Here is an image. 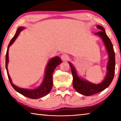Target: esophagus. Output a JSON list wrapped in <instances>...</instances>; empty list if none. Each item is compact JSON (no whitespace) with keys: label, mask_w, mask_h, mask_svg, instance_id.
Masks as SVG:
<instances>
[{"label":"esophagus","mask_w":121,"mask_h":121,"mask_svg":"<svg viewBox=\"0 0 121 121\" xmlns=\"http://www.w3.org/2000/svg\"><path fill=\"white\" fill-rule=\"evenodd\" d=\"M61 59H62V61H66L69 59V56L67 54H63L61 56Z\"/></svg>","instance_id":"34e87169"}]
</instances>
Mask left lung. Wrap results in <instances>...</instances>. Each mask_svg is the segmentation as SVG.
Here are the masks:
<instances>
[{
	"mask_svg": "<svg viewBox=\"0 0 121 121\" xmlns=\"http://www.w3.org/2000/svg\"><path fill=\"white\" fill-rule=\"evenodd\" d=\"M97 28L99 31L95 34L101 38L107 49L108 57H109V61L107 67V73L103 81L101 83L95 84L81 78L78 75L75 67L71 63L69 62L73 76V87L77 92L86 96L95 95L104 91L109 86L114 76L115 68V57L113 46L110 39L106 34L105 29L102 26L99 25L97 26Z\"/></svg>",
	"mask_w": 121,
	"mask_h": 121,
	"instance_id": "8db88e82",
	"label": "left lung"
}]
</instances>
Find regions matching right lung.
I'll return each instance as SVG.
<instances>
[{
    "mask_svg": "<svg viewBox=\"0 0 121 121\" xmlns=\"http://www.w3.org/2000/svg\"><path fill=\"white\" fill-rule=\"evenodd\" d=\"M24 29L23 26H20L18 28L17 31L16 32V34L14 36L12 39L10 41L9 43V44L7 48V50L6 54V69L7 70V73L8 75V77L10 83L13 87L18 92L21 94L26 97L29 98H31V99H36L38 98H40L43 97L44 96L46 95L48 93L50 92V91L52 89L53 86V77L52 75L54 71L55 68L58 66V65L62 63V60L61 58H59V56H56L54 58L51 59L49 60L48 62L45 71V76L44 80L43 81L39 86L35 89H23V88L19 87L16 86L13 83H12V79L10 77V76L9 73V71L7 69V65L9 63V50L10 46L12 45V44L14 42L16 38L19 36L20 32L22 31Z\"/></svg>",
    "mask_w": 121,
    "mask_h": 121,
    "instance_id": "1",
    "label": "right lung"
}]
</instances>
